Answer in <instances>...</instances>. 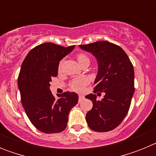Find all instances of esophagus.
<instances>
[{
	"label": "esophagus",
	"instance_id": "34e87169",
	"mask_svg": "<svg viewBox=\"0 0 156 156\" xmlns=\"http://www.w3.org/2000/svg\"><path fill=\"white\" fill-rule=\"evenodd\" d=\"M82 99H83V95L80 94V95H79V100L80 101V100H82Z\"/></svg>",
	"mask_w": 156,
	"mask_h": 156
}]
</instances>
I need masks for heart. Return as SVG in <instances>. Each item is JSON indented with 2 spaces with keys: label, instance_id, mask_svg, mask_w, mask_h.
Instances as JSON below:
<instances>
[{
  "label": "heart",
  "instance_id": "b5f03b06",
  "mask_svg": "<svg viewBox=\"0 0 156 156\" xmlns=\"http://www.w3.org/2000/svg\"><path fill=\"white\" fill-rule=\"evenodd\" d=\"M76 58L80 65H83L85 62H90V59H89L88 56L83 53L78 54L76 55ZM62 63V62H61L60 64H59V69L61 68ZM87 80L85 79V78L75 79L70 83V87H71L72 90H76V91H80L83 89V87L87 83Z\"/></svg>",
  "mask_w": 156,
  "mask_h": 156
}]
</instances>
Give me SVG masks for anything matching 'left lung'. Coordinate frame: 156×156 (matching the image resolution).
Returning <instances> with one entry per match:
<instances>
[{"label": "left lung", "mask_w": 156, "mask_h": 156, "mask_svg": "<svg viewBox=\"0 0 156 156\" xmlns=\"http://www.w3.org/2000/svg\"><path fill=\"white\" fill-rule=\"evenodd\" d=\"M80 48L97 58L98 72L94 93L104 92L101 101L94 94L85 98L93 102L86 115L88 126L94 131L107 132L120 124L129 111L134 93L133 66L126 52L108 41H97Z\"/></svg>", "instance_id": "left-lung-1"}]
</instances>
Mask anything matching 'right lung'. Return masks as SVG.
Here are the masks:
<instances>
[{
    "mask_svg": "<svg viewBox=\"0 0 156 156\" xmlns=\"http://www.w3.org/2000/svg\"><path fill=\"white\" fill-rule=\"evenodd\" d=\"M74 48L44 43L33 48L22 64L18 79L22 105L32 124L43 133L63 131L70 110L78 102L75 92H64L55 99L49 88L59 62Z\"/></svg>",
    "mask_w": 156,
    "mask_h": 156,
    "instance_id": "obj_1",
    "label": "right lung"
}]
</instances>
